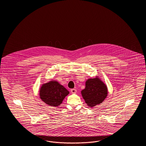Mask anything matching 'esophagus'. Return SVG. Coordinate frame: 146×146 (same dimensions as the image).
I'll return each mask as SVG.
<instances>
[{"instance_id":"34e87169","label":"esophagus","mask_w":146,"mask_h":146,"mask_svg":"<svg viewBox=\"0 0 146 146\" xmlns=\"http://www.w3.org/2000/svg\"><path fill=\"white\" fill-rule=\"evenodd\" d=\"M71 92H72V94H76V89H72L71 90Z\"/></svg>"}]
</instances>
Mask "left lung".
Here are the masks:
<instances>
[{
	"mask_svg": "<svg viewBox=\"0 0 146 146\" xmlns=\"http://www.w3.org/2000/svg\"><path fill=\"white\" fill-rule=\"evenodd\" d=\"M82 97L88 106L93 108L102 104L108 96L107 85L96 76L89 78L85 82V88L81 91Z\"/></svg>",
	"mask_w": 146,
	"mask_h": 146,
	"instance_id": "1",
	"label": "left lung"
}]
</instances>
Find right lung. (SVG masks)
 Masks as SVG:
<instances>
[{"instance_id": "1", "label": "right lung", "mask_w": 146, "mask_h": 146, "mask_svg": "<svg viewBox=\"0 0 146 146\" xmlns=\"http://www.w3.org/2000/svg\"><path fill=\"white\" fill-rule=\"evenodd\" d=\"M69 94L63 85L54 80L42 84L39 90V97L42 101L52 107L60 106Z\"/></svg>"}]
</instances>
